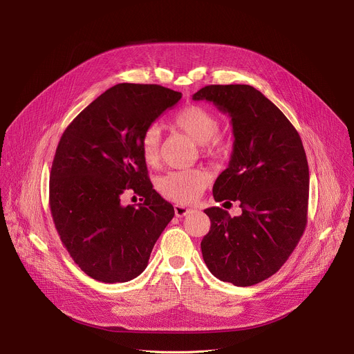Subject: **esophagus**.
Listing matches in <instances>:
<instances>
[{
    "instance_id": "1",
    "label": "esophagus",
    "mask_w": 354,
    "mask_h": 354,
    "mask_svg": "<svg viewBox=\"0 0 354 354\" xmlns=\"http://www.w3.org/2000/svg\"><path fill=\"white\" fill-rule=\"evenodd\" d=\"M193 210L192 209H187V207H185V206H180V205H176L175 206V214H176V217H185V216H187L189 213H192Z\"/></svg>"
}]
</instances>
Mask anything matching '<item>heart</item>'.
<instances>
[{
    "mask_svg": "<svg viewBox=\"0 0 354 354\" xmlns=\"http://www.w3.org/2000/svg\"><path fill=\"white\" fill-rule=\"evenodd\" d=\"M172 126L200 144L206 153H210L218 144L217 136L221 130V122L203 106L192 105L183 108L175 115ZM140 149L148 165H158L161 160V134L157 126L145 129L140 140ZM210 179V174L205 169L172 171L160 179L158 189L164 197L175 203L192 205L206 190Z\"/></svg>",
    "mask_w": 354,
    "mask_h": 354,
    "instance_id": "obj_1",
    "label": "heart"
}]
</instances>
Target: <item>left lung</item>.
Instances as JSON below:
<instances>
[{"instance_id":"left-lung-1","label":"left lung","mask_w":354,"mask_h":354,"mask_svg":"<svg viewBox=\"0 0 354 354\" xmlns=\"http://www.w3.org/2000/svg\"><path fill=\"white\" fill-rule=\"evenodd\" d=\"M231 118L234 148L213 186L216 201H239L242 214L206 209L212 221L201 241L209 270L234 286H254L274 274L307 225L310 172L298 131L250 85H207L193 95ZM224 203V205H225Z\"/></svg>"}]
</instances>
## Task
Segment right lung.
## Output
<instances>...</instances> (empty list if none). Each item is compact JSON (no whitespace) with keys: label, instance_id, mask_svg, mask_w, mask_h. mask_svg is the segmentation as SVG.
Returning <instances> with one entry per match:
<instances>
[{"label":"right lung","instance_id":"obj_1","mask_svg":"<svg viewBox=\"0 0 354 354\" xmlns=\"http://www.w3.org/2000/svg\"><path fill=\"white\" fill-rule=\"evenodd\" d=\"M180 92L156 84H118L64 130L50 172V210L73 261L89 277L124 283L144 272L174 206L153 189L141 156L145 129ZM131 188L143 196L123 207Z\"/></svg>","mask_w":354,"mask_h":354}]
</instances>
